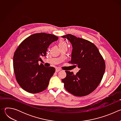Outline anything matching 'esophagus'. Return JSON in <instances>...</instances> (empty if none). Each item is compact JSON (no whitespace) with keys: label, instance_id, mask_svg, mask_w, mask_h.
<instances>
[{"label":"esophagus","instance_id":"1","mask_svg":"<svg viewBox=\"0 0 121 121\" xmlns=\"http://www.w3.org/2000/svg\"><path fill=\"white\" fill-rule=\"evenodd\" d=\"M61 70V69L60 68H56V72H58V71H60Z\"/></svg>","mask_w":121,"mask_h":121}]
</instances>
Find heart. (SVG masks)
Here are the masks:
<instances>
[{"instance_id": "1", "label": "heart", "mask_w": 121, "mask_h": 121, "mask_svg": "<svg viewBox=\"0 0 121 121\" xmlns=\"http://www.w3.org/2000/svg\"><path fill=\"white\" fill-rule=\"evenodd\" d=\"M58 45H59V46H63V45H67L66 43H65V41H63V40H60V41H59Z\"/></svg>"}]
</instances>
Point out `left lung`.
I'll list each match as a JSON object with an SVG mask.
<instances>
[{
    "mask_svg": "<svg viewBox=\"0 0 121 121\" xmlns=\"http://www.w3.org/2000/svg\"><path fill=\"white\" fill-rule=\"evenodd\" d=\"M72 46L71 64L79 70L74 75L65 71L62 81L66 90L76 96L87 95L93 91L100 82L105 69V64L97 47L89 41L70 34L62 36Z\"/></svg>",
    "mask_w": 121,
    "mask_h": 121,
    "instance_id": "8db88e82",
    "label": "left lung"
}]
</instances>
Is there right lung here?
<instances>
[{
	"mask_svg": "<svg viewBox=\"0 0 121 121\" xmlns=\"http://www.w3.org/2000/svg\"><path fill=\"white\" fill-rule=\"evenodd\" d=\"M58 37L45 33H35L25 39L16 49L13 56V68L16 80L24 91L39 93L48 87L55 72L53 67H45L38 62L45 56L47 48Z\"/></svg>",
	"mask_w": 121,
	"mask_h": 121,
	"instance_id": "right-lung-1",
	"label": "right lung"
}]
</instances>
